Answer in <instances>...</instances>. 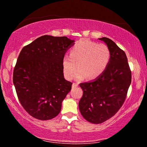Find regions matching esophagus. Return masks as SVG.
I'll return each mask as SVG.
<instances>
[{
  "label": "esophagus",
  "mask_w": 147,
  "mask_h": 147,
  "mask_svg": "<svg viewBox=\"0 0 147 147\" xmlns=\"http://www.w3.org/2000/svg\"><path fill=\"white\" fill-rule=\"evenodd\" d=\"M78 84H77V83H73V85H72V88H76L77 86H78Z\"/></svg>",
  "instance_id": "obj_1"
}]
</instances>
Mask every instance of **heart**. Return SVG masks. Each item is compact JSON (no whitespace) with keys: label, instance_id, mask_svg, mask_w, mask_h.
Listing matches in <instances>:
<instances>
[{"label":"heart","instance_id":"obj_1","mask_svg":"<svg viewBox=\"0 0 147 147\" xmlns=\"http://www.w3.org/2000/svg\"><path fill=\"white\" fill-rule=\"evenodd\" d=\"M109 59L110 52L106 45L83 39L71 50L70 56L63 57L62 67L64 75L69 80L72 79L78 67L76 79L82 80L86 76L88 79L96 78L105 70Z\"/></svg>","mask_w":147,"mask_h":147}]
</instances>
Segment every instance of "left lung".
Here are the masks:
<instances>
[{"mask_svg":"<svg viewBox=\"0 0 147 147\" xmlns=\"http://www.w3.org/2000/svg\"><path fill=\"white\" fill-rule=\"evenodd\" d=\"M108 46L110 59L100 76L80 84L83 95L79 109L89 123L100 124L110 119L123 106L131 84V71L124 52L108 38H99Z\"/></svg>","mask_w":147,"mask_h":147,"instance_id":"8db88e82","label":"left lung"}]
</instances>
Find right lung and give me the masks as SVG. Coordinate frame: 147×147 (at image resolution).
Segmentation results:
<instances>
[{
  "instance_id": "right-lung-1",
  "label": "right lung",
  "mask_w": 147,
  "mask_h": 147,
  "mask_svg": "<svg viewBox=\"0 0 147 147\" xmlns=\"http://www.w3.org/2000/svg\"><path fill=\"white\" fill-rule=\"evenodd\" d=\"M74 45L65 36L45 35L21 50L13 82L20 103L33 117L49 120L60 112L73 84L64 78L62 61Z\"/></svg>"
}]
</instances>
